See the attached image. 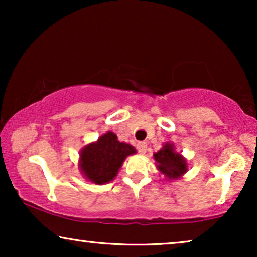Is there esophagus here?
<instances>
[{
  "mask_svg": "<svg viewBox=\"0 0 257 257\" xmlns=\"http://www.w3.org/2000/svg\"><path fill=\"white\" fill-rule=\"evenodd\" d=\"M137 150H138L139 153H146V150H147V144L145 142H139L137 144Z\"/></svg>",
  "mask_w": 257,
  "mask_h": 257,
  "instance_id": "obj_1",
  "label": "esophagus"
}]
</instances>
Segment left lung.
Returning <instances> with one entry per match:
<instances>
[{"label": "left lung", "mask_w": 257, "mask_h": 257, "mask_svg": "<svg viewBox=\"0 0 257 257\" xmlns=\"http://www.w3.org/2000/svg\"><path fill=\"white\" fill-rule=\"evenodd\" d=\"M157 168L160 173L172 180L179 179L187 172V161L178 153L172 143H166L161 150L153 154Z\"/></svg>", "instance_id": "left-lung-1"}]
</instances>
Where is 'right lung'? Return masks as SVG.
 <instances>
[{"label":"right lung","instance_id":"right-lung-1","mask_svg":"<svg viewBox=\"0 0 257 257\" xmlns=\"http://www.w3.org/2000/svg\"><path fill=\"white\" fill-rule=\"evenodd\" d=\"M136 152L132 145L119 142L117 136L108 131L97 142L87 144L80 150L78 166L89 181L97 185L107 184L117 177L126 157Z\"/></svg>","mask_w":257,"mask_h":257}]
</instances>
